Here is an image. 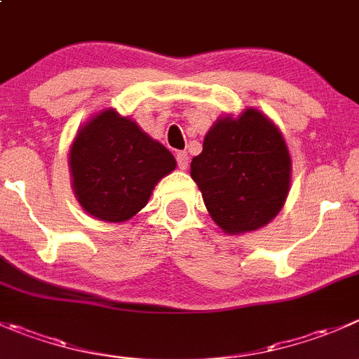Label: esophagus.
Masks as SVG:
<instances>
[{"label":"esophagus","mask_w":359,"mask_h":359,"mask_svg":"<svg viewBox=\"0 0 359 359\" xmlns=\"http://www.w3.org/2000/svg\"><path fill=\"white\" fill-rule=\"evenodd\" d=\"M177 165H179L180 170H187V166H189V156H187V152H177Z\"/></svg>","instance_id":"obj_1"}]
</instances>
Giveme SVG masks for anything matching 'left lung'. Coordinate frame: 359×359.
Instances as JSON below:
<instances>
[{
	"mask_svg": "<svg viewBox=\"0 0 359 359\" xmlns=\"http://www.w3.org/2000/svg\"><path fill=\"white\" fill-rule=\"evenodd\" d=\"M205 207L226 235L256 231L283 210L291 156L279 128L261 110L221 116L191 161Z\"/></svg>",
	"mask_w": 359,
	"mask_h": 359,
	"instance_id": "1",
	"label": "left lung"
}]
</instances>
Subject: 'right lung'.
Returning <instances> with one entry per match:
<instances>
[{"label":"right lung","mask_w":359,"mask_h":359,"mask_svg":"<svg viewBox=\"0 0 359 359\" xmlns=\"http://www.w3.org/2000/svg\"><path fill=\"white\" fill-rule=\"evenodd\" d=\"M68 163L80 207L105 222L137 215L177 166L165 145L116 109L102 110L76 131Z\"/></svg>","instance_id":"1"}]
</instances>
